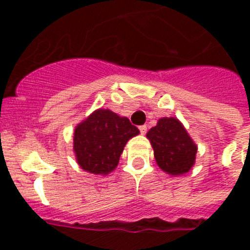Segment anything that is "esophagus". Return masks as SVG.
I'll use <instances>...</instances> for the list:
<instances>
[{
  "label": "esophagus",
  "mask_w": 250,
  "mask_h": 250,
  "mask_svg": "<svg viewBox=\"0 0 250 250\" xmlns=\"http://www.w3.org/2000/svg\"><path fill=\"white\" fill-rule=\"evenodd\" d=\"M139 129H140V133L141 135H145V133H146V125H140V127H139Z\"/></svg>",
  "instance_id": "34e87169"
}]
</instances>
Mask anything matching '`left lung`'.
I'll list each match as a JSON object with an SVG mask.
<instances>
[{"label": "left lung", "instance_id": "obj_1", "mask_svg": "<svg viewBox=\"0 0 250 250\" xmlns=\"http://www.w3.org/2000/svg\"><path fill=\"white\" fill-rule=\"evenodd\" d=\"M146 137L160 168L168 175H183L193 167L197 145L176 118H161Z\"/></svg>", "mask_w": 250, "mask_h": 250}]
</instances>
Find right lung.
Wrapping results in <instances>:
<instances>
[{
  "label": "right lung",
  "mask_w": 250,
  "mask_h": 250,
  "mask_svg": "<svg viewBox=\"0 0 250 250\" xmlns=\"http://www.w3.org/2000/svg\"><path fill=\"white\" fill-rule=\"evenodd\" d=\"M140 131L128 118L119 117L109 109H98L76 125L74 152L84 171L107 175L118 166L121 154L129 139Z\"/></svg>",
  "instance_id": "add662e5"
}]
</instances>
